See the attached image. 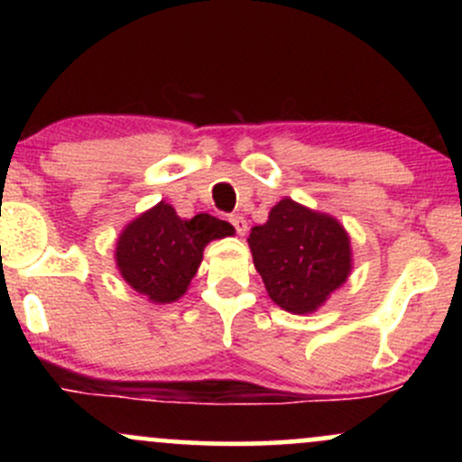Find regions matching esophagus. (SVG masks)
Segmentation results:
<instances>
[{
  "instance_id": "obj_1",
  "label": "esophagus",
  "mask_w": 462,
  "mask_h": 462,
  "mask_svg": "<svg viewBox=\"0 0 462 462\" xmlns=\"http://www.w3.org/2000/svg\"><path fill=\"white\" fill-rule=\"evenodd\" d=\"M230 224L235 226V230H236L241 236L247 232V219H245V217H243V215H232V217H230Z\"/></svg>"
}]
</instances>
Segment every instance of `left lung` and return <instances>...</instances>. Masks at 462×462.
Here are the masks:
<instances>
[{
  "label": "left lung",
  "mask_w": 462,
  "mask_h": 462,
  "mask_svg": "<svg viewBox=\"0 0 462 462\" xmlns=\"http://www.w3.org/2000/svg\"><path fill=\"white\" fill-rule=\"evenodd\" d=\"M247 243L269 298L293 315L321 309L352 273V241L341 221L291 198L252 227Z\"/></svg>",
  "instance_id": "1"
}]
</instances>
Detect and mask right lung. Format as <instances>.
Masks as SVG:
<instances>
[{
	"label": "right lung",
	"mask_w": 462,
	"mask_h": 462,
	"mask_svg": "<svg viewBox=\"0 0 462 462\" xmlns=\"http://www.w3.org/2000/svg\"><path fill=\"white\" fill-rule=\"evenodd\" d=\"M235 235V227L213 215L182 219L171 204L158 201L121 230L115 247L116 272L152 304H171L189 291L204 247Z\"/></svg>",
	"instance_id": "obj_1"
}]
</instances>
